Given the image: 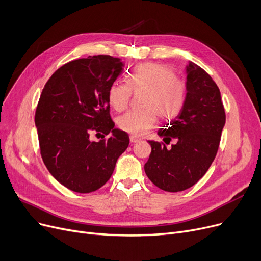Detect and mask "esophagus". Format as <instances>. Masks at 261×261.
I'll return each mask as SVG.
<instances>
[{
    "mask_svg": "<svg viewBox=\"0 0 261 261\" xmlns=\"http://www.w3.org/2000/svg\"><path fill=\"white\" fill-rule=\"evenodd\" d=\"M141 140L139 139V138H136V136H134V135H131L130 136V142L131 143H138V142H140Z\"/></svg>",
    "mask_w": 261,
    "mask_h": 261,
    "instance_id": "esophagus-1",
    "label": "esophagus"
}]
</instances>
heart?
Segmentation results:
<instances>
[{"label":"heart","instance_id":"obj_1","mask_svg":"<svg viewBox=\"0 0 261 261\" xmlns=\"http://www.w3.org/2000/svg\"><path fill=\"white\" fill-rule=\"evenodd\" d=\"M134 93L144 92L143 110L130 111L117 120L119 129L134 136H142L155 126L159 116L164 120L176 117L183 110L188 86L175 75L171 67L154 62L135 65L129 76L128 84L115 81L109 88L108 101L115 111L126 110Z\"/></svg>","mask_w":261,"mask_h":261}]
</instances>
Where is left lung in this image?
Here are the masks:
<instances>
[{"label": "left lung", "instance_id": "obj_1", "mask_svg": "<svg viewBox=\"0 0 261 261\" xmlns=\"http://www.w3.org/2000/svg\"><path fill=\"white\" fill-rule=\"evenodd\" d=\"M187 98L177 117L158 134L164 141L176 140L167 148L163 142L149 141L151 153L145 172L156 187L176 193L195 185L216 158L225 125V111L213 78L202 67L189 62Z\"/></svg>", "mask_w": 261, "mask_h": 261}]
</instances>
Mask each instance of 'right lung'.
Instances as JSON below:
<instances>
[{"mask_svg":"<svg viewBox=\"0 0 261 261\" xmlns=\"http://www.w3.org/2000/svg\"><path fill=\"white\" fill-rule=\"evenodd\" d=\"M122 66L109 55L70 61L50 76L40 95L35 123L41 156L55 179L75 193L103 186L129 146L128 134L114 128L108 101ZM91 133L109 136L92 142Z\"/></svg>","mask_w":261,"mask_h":261,"instance_id":"right-lung-1","label":"right lung"}]
</instances>
